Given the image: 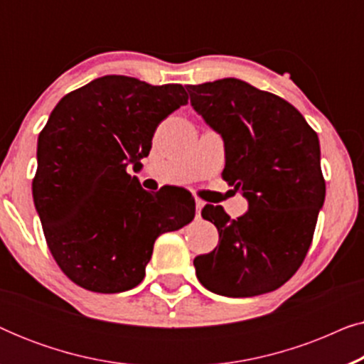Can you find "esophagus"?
<instances>
[{"label":"esophagus","mask_w":364,"mask_h":364,"mask_svg":"<svg viewBox=\"0 0 364 364\" xmlns=\"http://www.w3.org/2000/svg\"><path fill=\"white\" fill-rule=\"evenodd\" d=\"M203 205H205V202L200 200V198H197L196 200V210H197V217H200V210L203 208Z\"/></svg>","instance_id":"esophagus-1"}]
</instances>
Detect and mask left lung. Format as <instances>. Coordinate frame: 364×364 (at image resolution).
<instances>
[{
    "instance_id": "8db88e82",
    "label": "left lung",
    "mask_w": 364,
    "mask_h": 364,
    "mask_svg": "<svg viewBox=\"0 0 364 364\" xmlns=\"http://www.w3.org/2000/svg\"><path fill=\"white\" fill-rule=\"evenodd\" d=\"M187 91L193 109L222 134L223 181L248 200L238 218L220 205L203 207L202 217L217 227L220 242L193 260L198 282L233 298L277 290L305 260L325 202L316 132L285 99L240 79Z\"/></svg>"
}]
</instances>
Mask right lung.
I'll list each match as a JSON object with an SVG mask.
<instances>
[{"label": "right lung", "mask_w": 364, "mask_h": 364, "mask_svg": "<svg viewBox=\"0 0 364 364\" xmlns=\"http://www.w3.org/2000/svg\"><path fill=\"white\" fill-rule=\"evenodd\" d=\"M187 102L181 84L104 76L53 109L38 137L33 197L49 252L76 285L131 290L146 277L157 237L193 220L187 193H151L127 173L151 151L161 121Z\"/></svg>", "instance_id": "1"}]
</instances>
